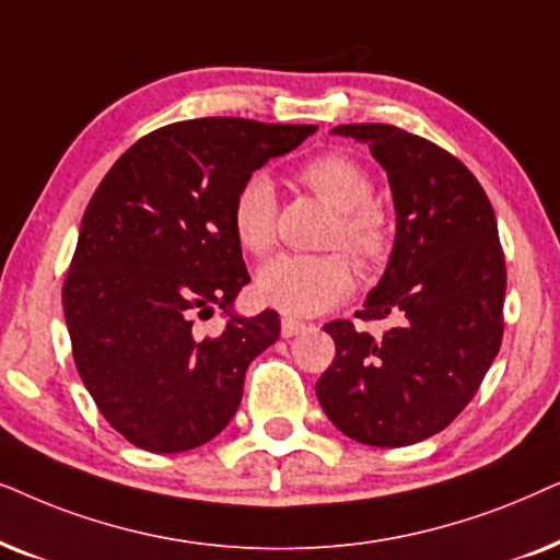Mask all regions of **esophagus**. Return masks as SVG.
Here are the masks:
<instances>
[{
	"label": "esophagus",
	"mask_w": 560,
	"mask_h": 560,
	"mask_svg": "<svg viewBox=\"0 0 560 560\" xmlns=\"http://www.w3.org/2000/svg\"><path fill=\"white\" fill-rule=\"evenodd\" d=\"M302 330H304V323H300V319H292V317L281 319V338H294V335H300Z\"/></svg>",
	"instance_id": "esophagus-1"
}]
</instances>
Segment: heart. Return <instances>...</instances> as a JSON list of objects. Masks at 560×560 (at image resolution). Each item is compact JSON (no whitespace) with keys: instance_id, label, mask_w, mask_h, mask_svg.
Here are the masks:
<instances>
[{"instance_id":"heart-1","label":"heart","mask_w":560,"mask_h":560,"mask_svg":"<svg viewBox=\"0 0 560 560\" xmlns=\"http://www.w3.org/2000/svg\"><path fill=\"white\" fill-rule=\"evenodd\" d=\"M296 178L323 202L338 210L330 230V245H342L363 266L384 260L392 245V220L371 199L374 184L361 163L342 153H319L296 171ZM276 194L266 176H250L235 191L230 225L243 250L264 256L276 243ZM355 287V271L348 256H276L260 266L256 294L268 307L289 317H312L332 310Z\"/></svg>"}]
</instances>
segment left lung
<instances>
[{
  "instance_id": "1",
  "label": "left lung",
  "mask_w": 560,
  "mask_h": 560,
  "mask_svg": "<svg viewBox=\"0 0 560 560\" xmlns=\"http://www.w3.org/2000/svg\"><path fill=\"white\" fill-rule=\"evenodd\" d=\"M366 143L389 176L397 237L358 319H392L384 335L335 319V361L317 399L340 432L401 448L456 420L502 346L506 268L497 218L456 155L382 122L338 125Z\"/></svg>"
}]
</instances>
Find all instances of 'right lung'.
Returning <instances> with one entry per match:
<instances>
[{"label": "right lung", "instance_id": "obj_1", "mask_svg": "<svg viewBox=\"0 0 560 560\" xmlns=\"http://www.w3.org/2000/svg\"><path fill=\"white\" fill-rule=\"evenodd\" d=\"M315 125L184 119L119 155L81 220L63 281L79 376L112 428L151 453L199 448L225 430L245 371L279 340L273 310L233 312L248 284L230 207L245 178L294 151ZM220 306L214 339L192 319Z\"/></svg>", "mask_w": 560, "mask_h": 560}]
</instances>
